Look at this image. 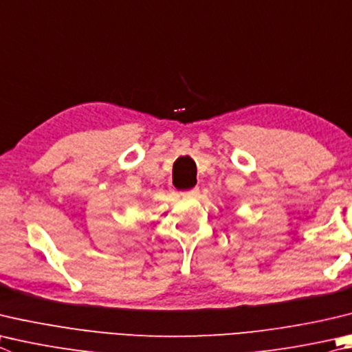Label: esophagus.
Returning <instances> with one entry per match:
<instances>
[{"label":"esophagus","instance_id":"esophagus-1","mask_svg":"<svg viewBox=\"0 0 352 352\" xmlns=\"http://www.w3.org/2000/svg\"><path fill=\"white\" fill-rule=\"evenodd\" d=\"M198 194H200V189H198V188L189 189V190H184V192H182V195H183V197H197Z\"/></svg>","mask_w":352,"mask_h":352}]
</instances>
